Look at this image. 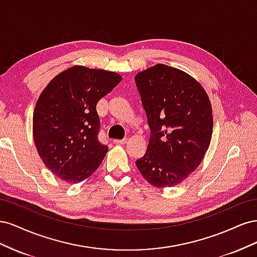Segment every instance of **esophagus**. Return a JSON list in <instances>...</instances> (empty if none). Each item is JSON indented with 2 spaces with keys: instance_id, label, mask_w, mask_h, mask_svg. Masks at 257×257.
I'll use <instances>...</instances> for the list:
<instances>
[{
  "instance_id": "esophagus-1",
  "label": "esophagus",
  "mask_w": 257,
  "mask_h": 257,
  "mask_svg": "<svg viewBox=\"0 0 257 257\" xmlns=\"http://www.w3.org/2000/svg\"><path fill=\"white\" fill-rule=\"evenodd\" d=\"M126 141H127V138H124V139H114L113 143L116 144V145H124V144L126 143Z\"/></svg>"
}]
</instances>
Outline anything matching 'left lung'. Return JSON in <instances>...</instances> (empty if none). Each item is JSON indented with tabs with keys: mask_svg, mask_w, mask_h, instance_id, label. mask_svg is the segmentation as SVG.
<instances>
[{
	"mask_svg": "<svg viewBox=\"0 0 257 257\" xmlns=\"http://www.w3.org/2000/svg\"><path fill=\"white\" fill-rule=\"evenodd\" d=\"M150 127L147 151L136 166L157 188L177 185L203 161L212 136V109L192 76L157 64L135 76Z\"/></svg>",
	"mask_w": 257,
	"mask_h": 257,
	"instance_id": "1",
	"label": "left lung"
}]
</instances>
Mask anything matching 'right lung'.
I'll return each instance as SVG.
<instances>
[{"mask_svg":"<svg viewBox=\"0 0 257 257\" xmlns=\"http://www.w3.org/2000/svg\"><path fill=\"white\" fill-rule=\"evenodd\" d=\"M104 69L75 65L60 73L38 97L33 113L36 150L50 172L69 183L89 178L108 147L98 142V100L121 81Z\"/></svg>","mask_w":257,"mask_h":257,"instance_id":"1","label":"right lung"}]
</instances>
